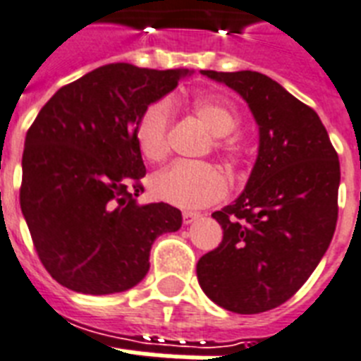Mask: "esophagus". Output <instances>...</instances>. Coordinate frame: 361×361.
<instances>
[{"label":"esophagus","mask_w":361,"mask_h":361,"mask_svg":"<svg viewBox=\"0 0 361 361\" xmlns=\"http://www.w3.org/2000/svg\"><path fill=\"white\" fill-rule=\"evenodd\" d=\"M200 216V213H196V211H183V224H192V222L198 221Z\"/></svg>","instance_id":"esophagus-1"}]
</instances>
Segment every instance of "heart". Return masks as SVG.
Masks as SVG:
<instances>
[{
	"instance_id": "1",
	"label": "heart",
	"mask_w": 361,
	"mask_h": 361,
	"mask_svg": "<svg viewBox=\"0 0 361 361\" xmlns=\"http://www.w3.org/2000/svg\"><path fill=\"white\" fill-rule=\"evenodd\" d=\"M192 113L202 120L215 139V148L226 155L233 163L245 157L247 146L233 131L239 126V114L235 107L213 92L196 94L189 102ZM171 126L172 105L169 99L152 102L139 116L135 128V140L140 154L152 163H161L171 152ZM152 192L157 198L178 207H204L207 204L221 200L226 195L228 180L224 172L215 165L200 163H176L166 171H161L152 178Z\"/></svg>"
}]
</instances>
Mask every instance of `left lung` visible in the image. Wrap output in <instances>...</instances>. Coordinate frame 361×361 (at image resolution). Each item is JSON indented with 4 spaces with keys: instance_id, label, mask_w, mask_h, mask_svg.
<instances>
[{
    "instance_id": "1",
    "label": "left lung",
    "mask_w": 361,
    "mask_h": 361,
    "mask_svg": "<svg viewBox=\"0 0 361 361\" xmlns=\"http://www.w3.org/2000/svg\"><path fill=\"white\" fill-rule=\"evenodd\" d=\"M202 74L247 102L259 126V148L241 196L211 215L224 235L198 259L196 276L228 312H269L304 286L330 247L338 222V154L319 114L269 75Z\"/></svg>"
}]
</instances>
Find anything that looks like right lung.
Here are the masks:
<instances>
[{"mask_svg": "<svg viewBox=\"0 0 361 361\" xmlns=\"http://www.w3.org/2000/svg\"><path fill=\"white\" fill-rule=\"evenodd\" d=\"M189 70L105 64L59 89L25 135L20 206L46 271L85 295L131 289L161 233L181 228L169 204H137L146 169L135 128Z\"/></svg>", "mask_w": 361, "mask_h": 361, "instance_id": "obj_1", "label": "right lung"}]
</instances>
